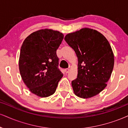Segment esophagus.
Listing matches in <instances>:
<instances>
[{
	"instance_id": "esophagus-1",
	"label": "esophagus",
	"mask_w": 128,
	"mask_h": 128,
	"mask_svg": "<svg viewBox=\"0 0 128 128\" xmlns=\"http://www.w3.org/2000/svg\"><path fill=\"white\" fill-rule=\"evenodd\" d=\"M69 71V69H64V72H65L66 74L68 73Z\"/></svg>"
}]
</instances>
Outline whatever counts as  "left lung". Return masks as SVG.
I'll use <instances>...</instances> for the list:
<instances>
[{"instance_id":"left-lung-1","label":"left lung","mask_w":128,"mask_h":128,"mask_svg":"<svg viewBox=\"0 0 128 128\" xmlns=\"http://www.w3.org/2000/svg\"><path fill=\"white\" fill-rule=\"evenodd\" d=\"M64 40L78 60L77 78L72 81L74 93L83 98L96 96L107 86L114 66L109 42L100 32L87 28L67 34Z\"/></svg>"}]
</instances>
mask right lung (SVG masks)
<instances>
[{
	"label": "right lung",
	"mask_w": 128,
	"mask_h": 128,
	"mask_svg": "<svg viewBox=\"0 0 128 128\" xmlns=\"http://www.w3.org/2000/svg\"><path fill=\"white\" fill-rule=\"evenodd\" d=\"M64 37L59 31L45 29L32 32L24 41L19 68L24 82L33 94L46 97L56 91L63 76L56 50Z\"/></svg>",
	"instance_id": "add662e5"
}]
</instances>
